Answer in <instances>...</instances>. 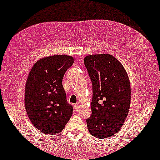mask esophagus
<instances>
[{
    "instance_id": "1",
    "label": "esophagus",
    "mask_w": 160,
    "mask_h": 160,
    "mask_svg": "<svg viewBox=\"0 0 160 160\" xmlns=\"http://www.w3.org/2000/svg\"><path fill=\"white\" fill-rule=\"evenodd\" d=\"M74 108H75L76 111L78 110V108H79V103H78H78L74 105Z\"/></svg>"
}]
</instances>
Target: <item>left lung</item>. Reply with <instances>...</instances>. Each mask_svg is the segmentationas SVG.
<instances>
[{
  "label": "left lung",
  "mask_w": 160,
  "mask_h": 160,
  "mask_svg": "<svg viewBox=\"0 0 160 160\" xmlns=\"http://www.w3.org/2000/svg\"><path fill=\"white\" fill-rule=\"evenodd\" d=\"M84 62L92 84V115L87 119L91 135L106 138L122 128L129 113L131 87L122 63L108 54L85 57Z\"/></svg>",
  "instance_id": "obj_1"
}]
</instances>
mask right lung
<instances>
[{"instance_id":"1","label":"right lung","mask_w":160,"mask_h":160,"mask_svg":"<svg viewBox=\"0 0 160 160\" xmlns=\"http://www.w3.org/2000/svg\"><path fill=\"white\" fill-rule=\"evenodd\" d=\"M68 55L46 57L30 70L25 85V106L35 128L44 134H56L65 128L73 113L67 102L62 81L73 64Z\"/></svg>"}]
</instances>
